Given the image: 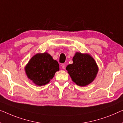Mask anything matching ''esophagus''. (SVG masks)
I'll return each mask as SVG.
<instances>
[{
  "mask_svg": "<svg viewBox=\"0 0 123 123\" xmlns=\"http://www.w3.org/2000/svg\"><path fill=\"white\" fill-rule=\"evenodd\" d=\"M66 66V64L65 63H62V65H61V67H62V68L63 69H65Z\"/></svg>",
  "mask_w": 123,
  "mask_h": 123,
  "instance_id": "obj_1",
  "label": "esophagus"
}]
</instances>
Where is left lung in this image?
I'll return each mask as SVG.
<instances>
[{"mask_svg":"<svg viewBox=\"0 0 123 123\" xmlns=\"http://www.w3.org/2000/svg\"><path fill=\"white\" fill-rule=\"evenodd\" d=\"M73 63L66 67L72 80L77 85L83 87L92 83L96 77L98 67L90 55L76 52Z\"/></svg>","mask_w":123,"mask_h":123,"instance_id":"8db88e82","label":"left lung"}]
</instances>
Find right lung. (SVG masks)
<instances>
[{"label":"right lung","mask_w":123,"mask_h":123,"mask_svg":"<svg viewBox=\"0 0 123 123\" xmlns=\"http://www.w3.org/2000/svg\"><path fill=\"white\" fill-rule=\"evenodd\" d=\"M25 70L27 77L33 83L42 86L48 83L59 71V64L47 52L39 53L31 58Z\"/></svg>","instance_id":"add662e5"}]
</instances>
